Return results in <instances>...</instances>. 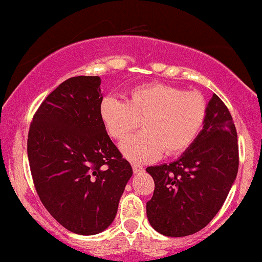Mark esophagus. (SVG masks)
<instances>
[{"mask_svg":"<svg viewBox=\"0 0 262 262\" xmlns=\"http://www.w3.org/2000/svg\"><path fill=\"white\" fill-rule=\"evenodd\" d=\"M132 169H134L135 174H141L144 171V168H143L142 166H139V164H136V163H132Z\"/></svg>","mask_w":262,"mask_h":262,"instance_id":"34e87169","label":"esophagus"}]
</instances>
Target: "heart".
Wrapping results in <instances>:
<instances>
[{"instance_id": "obj_1", "label": "heart", "mask_w": 262, "mask_h": 262, "mask_svg": "<svg viewBox=\"0 0 262 262\" xmlns=\"http://www.w3.org/2000/svg\"><path fill=\"white\" fill-rule=\"evenodd\" d=\"M206 101L196 92H185L166 83L132 88L124 101L105 98L100 118L114 139H121V151L135 162H149L162 155H177L193 144L205 124Z\"/></svg>"}]
</instances>
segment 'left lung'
Segmentation results:
<instances>
[{
	"mask_svg": "<svg viewBox=\"0 0 262 262\" xmlns=\"http://www.w3.org/2000/svg\"><path fill=\"white\" fill-rule=\"evenodd\" d=\"M238 170L237 132L228 107L216 94L193 144L169 164L148 167L155 182L146 216L160 234L182 237L202 230L227 199Z\"/></svg>",
	"mask_w": 262,
	"mask_h": 262,
	"instance_id": "obj_1",
	"label": "left lung"
}]
</instances>
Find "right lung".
<instances>
[{
	"instance_id": "right-lung-1",
	"label": "right lung",
	"mask_w": 262,
	"mask_h": 262,
	"mask_svg": "<svg viewBox=\"0 0 262 262\" xmlns=\"http://www.w3.org/2000/svg\"><path fill=\"white\" fill-rule=\"evenodd\" d=\"M100 84L99 76L68 78L41 102L28 131L39 198L59 224L78 235L99 234L112 224L132 177L100 118Z\"/></svg>"
}]
</instances>
